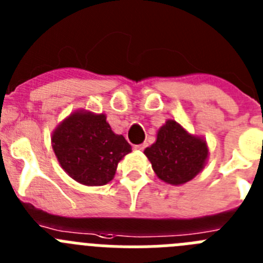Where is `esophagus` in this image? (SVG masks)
I'll return each mask as SVG.
<instances>
[{
	"mask_svg": "<svg viewBox=\"0 0 263 263\" xmlns=\"http://www.w3.org/2000/svg\"><path fill=\"white\" fill-rule=\"evenodd\" d=\"M146 146H147V143H141V145L134 146V148H136V150H145Z\"/></svg>",
	"mask_w": 263,
	"mask_h": 263,
	"instance_id": "34e87169",
	"label": "esophagus"
}]
</instances>
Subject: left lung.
<instances>
[{"mask_svg": "<svg viewBox=\"0 0 263 263\" xmlns=\"http://www.w3.org/2000/svg\"><path fill=\"white\" fill-rule=\"evenodd\" d=\"M143 153L155 175L171 185H182L192 180L203 171L210 155L203 137L188 133L171 118L159 127L155 142Z\"/></svg>", "mask_w": 263, "mask_h": 263, "instance_id": "1", "label": "left lung"}]
</instances>
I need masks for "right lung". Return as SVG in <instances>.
Here are the masks:
<instances>
[{"instance_id": "add662e5", "label": "right lung", "mask_w": 263, "mask_h": 263, "mask_svg": "<svg viewBox=\"0 0 263 263\" xmlns=\"http://www.w3.org/2000/svg\"><path fill=\"white\" fill-rule=\"evenodd\" d=\"M51 145L60 167L80 184L104 185L115 178L120 160L132 152L111 130L104 113L79 109L55 127Z\"/></svg>"}]
</instances>
